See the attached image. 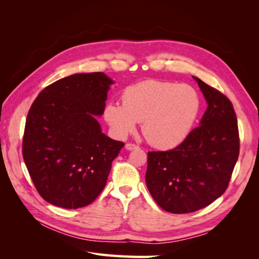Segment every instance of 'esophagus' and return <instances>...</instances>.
<instances>
[{
    "mask_svg": "<svg viewBox=\"0 0 259 259\" xmlns=\"http://www.w3.org/2000/svg\"><path fill=\"white\" fill-rule=\"evenodd\" d=\"M125 148L127 149V150H134V149H137L138 146L135 145V144H131V143H127L126 145H125Z\"/></svg>",
    "mask_w": 259,
    "mask_h": 259,
    "instance_id": "34e87169",
    "label": "esophagus"
}]
</instances>
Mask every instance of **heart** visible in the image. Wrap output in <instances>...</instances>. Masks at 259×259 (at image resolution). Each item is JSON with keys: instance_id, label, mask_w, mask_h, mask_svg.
Here are the masks:
<instances>
[{"instance_id": "b5f03b06", "label": "heart", "mask_w": 259, "mask_h": 259, "mask_svg": "<svg viewBox=\"0 0 259 259\" xmlns=\"http://www.w3.org/2000/svg\"><path fill=\"white\" fill-rule=\"evenodd\" d=\"M123 104L111 100L104 119L117 138L126 137L143 122L147 142L159 149L182 144L200 112V97L192 86L174 82L146 80L123 91Z\"/></svg>"}]
</instances>
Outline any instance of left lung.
Here are the masks:
<instances>
[{"instance_id":"8db88e82","label":"left lung","mask_w":259,"mask_h":259,"mask_svg":"<svg viewBox=\"0 0 259 259\" xmlns=\"http://www.w3.org/2000/svg\"><path fill=\"white\" fill-rule=\"evenodd\" d=\"M207 103L200 126L167 151L148 152L146 184L161 208L192 213L209 205L228 188L239 158L236 112L228 97L198 77Z\"/></svg>"}]
</instances>
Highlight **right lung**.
Segmentation results:
<instances>
[{
    "label": "right lung",
    "mask_w": 259,
    "mask_h": 259,
    "mask_svg": "<svg viewBox=\"0 0 259 259\" xmlns=\"http://www.w3.org/2000/svg\"><path fill=\"white\" fill-rule=\"evenodd\" d=\"M113 84L103 72L69 75L38 94L27 115L22 156L41 197L75 209L104 190L124 143L101 132L95 115L104 113Z\"/></svg>",
    "instance_id": "obj_1"
}]
</instances>
